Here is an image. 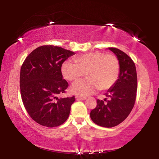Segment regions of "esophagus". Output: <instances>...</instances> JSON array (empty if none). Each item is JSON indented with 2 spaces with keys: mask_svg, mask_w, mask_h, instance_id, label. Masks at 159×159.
<instances>
[{
  "mask_svg": "<svg viewBox=\"0 0 159 159\" xmlns=\"http://www.w3.org/2000/svg\"><path fill=\"white\" fill-rule=\"evenodd\" d=\"M76 99L77 100H85V99H86V98L85 97H81V96L77 95L76 96Z\"/></svg>",
  "mask_w": 159,
  "mask_h": 159,
  "instance_id": "esophagus-1",
  "label": "esophagus"
}]
</instances>
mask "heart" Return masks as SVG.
<instances>
[{"instance_id": "heart-1", "label": "heart", "mask_w": 159, "mask_h": 159, "mask_svg": "<svg viewBox=\"0 0 159 159\" xmlns=\"http://www.w3.org/2000/svg\"><path fill=\"white\" fill-rule=\"evenodd\" d=\"M61 74L69 81L79 79L85 73L88 79L72 85L71 92L80 96L92 95L98 89L105 90L114 84L119 74L117 57L102 52L86 53L66 61L61 66Z\"/></svg>"}]
</instances>
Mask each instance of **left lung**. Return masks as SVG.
I'll return each mask as SVG.
<instances>
[{"instance_id": "1", "label": "left lung", "mask_w": 159, "mask_h": 159, "mask_svg": "<svg viewBox=\"0 0 159 159\" xmlns=\"http://www.w3.org/2000/svg\"><path fill=\"white\" fill-rule=\"evenodd\" d=\"M117 57L119 63L118 79L105 93L109 100L97 101L90 118L97 125L112 128L122 123L130 114L136 99L138 78L135 65L128 55L115 48H108Z\"/></svg>"}]
</instances>
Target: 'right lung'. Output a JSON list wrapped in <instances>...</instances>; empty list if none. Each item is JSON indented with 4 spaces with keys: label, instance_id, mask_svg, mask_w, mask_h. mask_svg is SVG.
I'll return each mask as SVG.
<instances>
[{
    "label": "right lung",
    "instance_id": "obj_1",
    "mask_svg": "<svg viewBox=\"0 0 159 159\" xmlns=\"http://www.w3.org/2000/svg\"><path fill=\"white\" fill-rule=\"evenodd\" d=\"M75 52L61 47L43 45L25 59L20 71V92L32 119L48 128L57 127L68 118L75 97L58 99L68 83L63 79L61 65Z\"/></svg>",
    "mask_w": 159,
    "mask_h": 159
}]
</instances>
